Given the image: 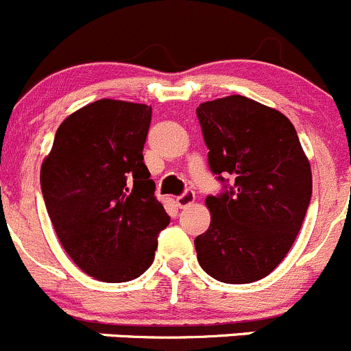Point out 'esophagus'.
Instances as JSON below:
<instances>
[{"label":"esophagus","mask_w":351,"mask_h":351,"mask_svg":"<svg viewBox=\"0 0 351 351\" xmlns=\"http://www.w3.org/2000/svg\"><path fill=\"white\" fill-rule=\"evenodd\" d=\"M195 199H196L195 191L188 189V191H184L181 196H178V198H176V203H178L179 208H186V206L193 205V203H195Z\"/></svg>","instance_id":"1"}]
</instances>
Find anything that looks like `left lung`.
<instances>
[{"instance_id": "obj_1", "label": "left lung", "mask_w": 351, "mask_h": 351, "mask_svg": "<svg viewBox=\"0 0 351 351\" xmlns=\"http://www.w3.org/2000/svg\"><path fill=\"white\" fill-rule=\"evenodd\" d=\"M208 165L234 188L205 199L208 231L195 239L208 276L248 285L288 255L312 198V170L293 123L278 110L232 95L196 108Z\"/></svg>"}]
</instances>
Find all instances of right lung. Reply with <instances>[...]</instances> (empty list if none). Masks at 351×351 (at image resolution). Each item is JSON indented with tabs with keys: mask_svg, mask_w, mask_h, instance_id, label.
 I'll use <instances>...</instances> for the list:
<instances>
[{
	"mask_svg": "<svg viewBox=\"0 0 351 351\" xmlns=\"http://www.w3.org/2000/svg\"><path fill=\"white\" fill-rule=\"evenodd\" d=\"M152 106L98 99L60 123L41 165L56 236L73 263L103 282H128L153 263L170 222L143 162Z\"/></svg>",
	"mask_w": 351,
	"mask_h": 351,
	"instance_id": "obj_1",
	"label": "right lung"
}]
</instances>
